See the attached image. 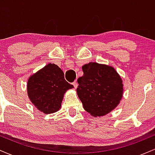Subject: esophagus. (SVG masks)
I'll return each mask as SVG.
<instances>
[{"label": "esophagus", "mask_w": 155, "mask_h": 155, "mask_svg": "<svg viewBox=\"0 0 155 155\" xmlns=\"http://www.w3.org/2000/svg\"><path fill=\"white\" fill-rule=\"evenodd\" d=\"M72 84L74 85V88H77V87H78V83H77V81H74V82L72 83Z\"/></svg>", "instance_id": "esophagus-1"}]
</instances>
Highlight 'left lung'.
Segmentation results:
<instances>
[{
  "instance_id": "8db88e82",
  "label": "left lung",
  "mask_w": 155,
  "mask_h": 155,
  "mask_svg": "<svg viewBox=\"0 0 155 155\" xmlns=\"http://www.w3.org/2000/svg\"><path fill=\"white\" fill-rule=\"evenodd\" d=\"M84 75L78 79L77 95L86 111L103 117L114 109L123 95L120 76L110 65L91 63L82 66Z\"/></svg>"
}]
</instances>
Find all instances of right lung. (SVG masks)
Listing matches in <instances>:
<instances>
[{
	"label": "right lung",
	"mask_w": 155,
	"mask_h": 155,
	"mask_svg": "<svg viewBox=\"0 0 155 155\" xmlns=\"http://www.w3.org/2000/svg\"><path fill=\"white\" fill-rule=\"evenodd\" d=\"M72 88L74 86L65 80L63 71L51 63L30 76L27 85L30 100L38 110L47 114L60 109L64 94Z\"/></svg>",
	"instance_id": "1"
}]
</instances>
